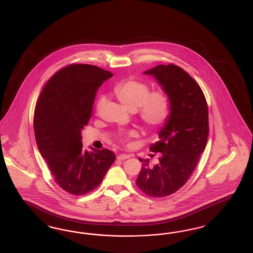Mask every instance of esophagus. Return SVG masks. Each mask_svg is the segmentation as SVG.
<instances>
[{"instance_id": "obj_1", "label": "esophagus", "mask_w": 253, "mask_h": 253, "mask_svg": "<svg viewBox=\"0 0 253 253\" xmlns=\"http://www.w3.org/2000/svg\"><path fill=\"white\" fill-rule=\"evenodd\" d=\"M130 158V155H128V154H120L117 159L118 160H120V161H123V160H126V159H129Z\"/></svg>"}]
</instances>
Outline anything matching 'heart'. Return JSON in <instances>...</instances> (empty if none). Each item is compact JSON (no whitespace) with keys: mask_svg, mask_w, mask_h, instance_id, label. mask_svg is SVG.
Returning <instances> with one entry per match:
<instances>
[{"mask_svg":"<svg viewBox=\"0 0 253 253\" xmlns=\"http://www.w3.org/2000/svg\"><path fill=\"white\" fill-rule=\"evenodd\" d=\"M150 91L146 82L128 79L117 84L114 93L122 105L130 111H134L142 125L148 131H156L166 123L171 114V99L168 93L163 90ZM105 102L100 97L96 110L99 111Z\"/></svg>","mask_w":253,"mask_h":253,"instance_id":"1","label":"heart"}]
</instances>
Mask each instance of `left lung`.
Returning a JSON list of instances; mask_svg holds the SVG:
<instances>
[{"mask_svg":"<svg viewBox=\"0 0 253 253\" xmlns=\"http://www.w3.org/2000/svg\"><path fill=\"white\" fill-rule=\"evenodd\" d=\"M157 80L171 99V114L149 149L162 155L150 168L142 162L136 179L140 190L150 197H165L187 182L204 152L209 136V108L200 86L182 68L157 65L144 72Z\"/></svg>","mask_w":253,"mask_h":253,"instance_id":"1","label":"left lung"}]
</instances>
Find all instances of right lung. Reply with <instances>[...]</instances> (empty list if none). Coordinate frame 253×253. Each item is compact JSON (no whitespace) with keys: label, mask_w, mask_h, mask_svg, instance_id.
Here are the masks:
<instances>
[{"label":"right lung","mask_w":253,"mask_h":253,"mask_svg":"<svg viewBox=\"0 0 253 253\" xmlns=\"http://www.w3.org/2000/svg\"><path fill=\"white\" fill-rule=\"evenodd\" d=\"M112 77L109 71L94 65L71 64L47 81L35 105L37 147L55 182L71 194L92 192L115 161L111 150L87 151L81 142L96 92Z\"/></svg>","instance_id":"1"}]
</instances>
